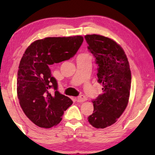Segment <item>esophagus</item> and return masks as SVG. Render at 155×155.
<instances>
[{"label": "esophagus", "instance_id": "1", "mask_svg": "<svg viewBox=\"0 0 155 155\" xmlns=\"http://www.w3.org/2000/svg\"><path fill=\"white\" fill-rule=\"evenodd\" d=\"M87 98L86 97H84V95H80L77 98V101L78 102H83V101H86Z\"/></svg>", "mask_w": 155, "mask_h": 155}]
</instances>
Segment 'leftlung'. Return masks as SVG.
I'll list each match as a JSON object with an SVG mask.
<instances>
[{
    "label": "left lung",
    "mask_w": 155,
    "mask_h": 155,
    "mask_svg": "<svg viewBox=\"0 0 155 155\" xmlns=\"http://www.w3.org/2000/svg\"><path fill=\"white\" fill-rule=\"evenodd\" d=\"M84 39L98 65L97 82L103 86V94L92 101L94 111L88 121L94 128H104L116 123L128 105L130 66L124 51L114 40L97 35H86Z\"/></svg>",
    "instance_id": "1"
}]
</instances>
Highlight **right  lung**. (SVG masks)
I'll return each instance as SVG.
<instances>
[{
	"mask_svg": "<svg viewBox=\"0 0 155 155\" xmlns=\"http://www.w3.org/2000/svg\"><path fill=\"white\" fill-rule=\"evenodd\" d=\"M82 42L81 36L47 37L33 42L23 54L17 78L18 97L25 115L37 126L50 128L58 124L73 104L58 91L49 67L73 57Z\"/></svg>",
	"mask_w": 155,
	"mask_h": 155,
	"instance_id": "add662e5",
	"label": "right lung"
}]
</instances>
